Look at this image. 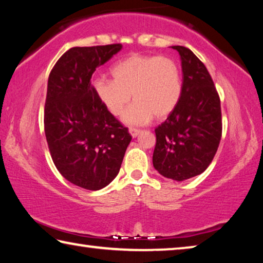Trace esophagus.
I'll return each instance as SVG.
<instances>
[{
    "mask_svg": "<svg viewBox=\"0 0 263 263\" xmlns=\"http://www.w3.org/2000/svg\"><path fill=\"white\" fill-rule=\"evenodd\" d=\"M128 132H130V135H131L133 138H136V137L139 136V133H140L141 131L138 130V128H130V130H128Z\"/></svg>",
    "mask_w": 263,
    "mask_h": 263,
    "instance_id": "esophagus-1",
    "label": "esophagus"
}]
</instances>
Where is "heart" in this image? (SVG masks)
<instances>
[{
	"label": "heart",
	"instance_id": "1",
	"mask_svg": "<svg viewBox=\"0 0 263 263\" xmlns=\"http://www.w3.org/2000/svg\"><path fill=\"white\" fill-rule=\"evenodd\" d=\"M114 80L92 82L96 96L111 115L119 116L133 95L136 101L123 115L127 125H145L171 115L179 104L182 79L179 66L167 57L131 54L111 69Z\"/></svg>",
	"mask_w": 263,
	"mask_h": 263
}]
</instances>
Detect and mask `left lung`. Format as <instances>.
Masks as SVG:
<instances>
[{
    "instance_id": "left-lung-1",
    "label": "left lung",
    "mask_w": 263,
    "mask_h": 263,
    "mask_svg": "<svg viewBox=\"0 0 263 263\" xmlns=\"http://www.w3.org/2000/svg\"><path fill=\"white\" fill-rule=\"evenodd\" d=\"M180 54L183 82L179 104L155 128L153 166L177 182L197 176L211 163L221 138L220 100L203 62L189 48Z\"/></svg>"
}]
</instances>
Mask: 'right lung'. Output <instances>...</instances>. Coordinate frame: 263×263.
I'll use <instances>...</instances> for the list:
<instances>
[{
  "label": "right lung",
  "mask_w": 263,
  "mask_h": 263,
  "mask_svg": "<svg viewBox=\"0 0 263 263\" xmlns=\"http://www.w3.org/2000/svg\"><path fill=\"white\" fill-rule=\"evenodd\" d=\"M122 47H72L48 77L44 125L52 160L66 180L87 190L112 182L132 139L127 127L102 104L90 81L96 68Z\"/></svg>",
  "instance_id": "1"
}]
</instances>
